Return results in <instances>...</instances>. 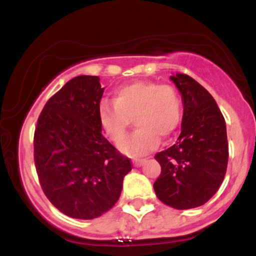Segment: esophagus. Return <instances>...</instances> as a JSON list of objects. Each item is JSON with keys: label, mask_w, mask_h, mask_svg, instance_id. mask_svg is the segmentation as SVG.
I'll list each match as a JSON object with an SVG mask.
<instances>
[{"label": "esophagus", "mask_w": 256, "mask_h": 256, "mask_svg": "<svg viewBox=\"0 0 256 256\" xmlns=\"http://www.w3.org/2000/svg\"><path fill=\"white\" fill-rule=\"evenodd\" d=\"M146 162V158H134V166H142L143 164Z\"/></svg>", "instance_id": "esophagus-1"}]
</instances>
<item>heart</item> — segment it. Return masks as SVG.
<instances>
[{
    "instance_id": "b5f03b06",
    "label": "heart",
    "mask_w": 256,
    "mask_h": 256,
    "mask_svg": "<svg viewBox=\"0 0 256 256\" xmlns=\"http://www.w3.org/2000/svg\"><path fill=\"white\" fill-rule=\"evenodd\" d=\"M98 122L113 143H119L134 118L137 128L120 143L131 156L146 154L158 146L160 136L170 137L180 126L183 102L178 90L170 84L134 80L116 88L113 101L98 104Z\"/></svg>"
}]
</instances>
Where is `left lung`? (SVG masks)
I'll use <instances>...</instances> for the list:
<instances>
[{
  "label": "left lung",
  "instance_id": "left-lung-1",
  "mask_svg": "<svg viewBox=\"0 0 256 256\" xmlns=\"http://www.w3.org/2000/svg\"><path fill=\"white\" fill-rule=\"evenodd\" d=\"M171 80L184 104L182 132L176 144L158 152L161 173L154 190L176 210L204 204L224 180L228 160L225 119L210 92L195 79L177 73Z\"/></svg>",
  "mask_w": 256,
  "mask_h": 256
}]
</instances>
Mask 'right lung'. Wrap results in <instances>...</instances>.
Returning <instances> with one entry per match:
<instances>
[{
  "mask_svg": "<svg viewBox=\"0 0 256 256\" xmlns=\"http://www.w3.org/2000/svg\"><path fill=\"white\" fill-rule=\"evenodd\" d=\"M104 88L96 76L71 79L48 100L34 130V165L43 192L60 212L94 219L120 198L132 164L98 122Z\"/></svg>",
  "mask_w": 256,
  "mask_h": 256,
  "instance_id": "1",
  "label": "right lung"
}]
</instances>
